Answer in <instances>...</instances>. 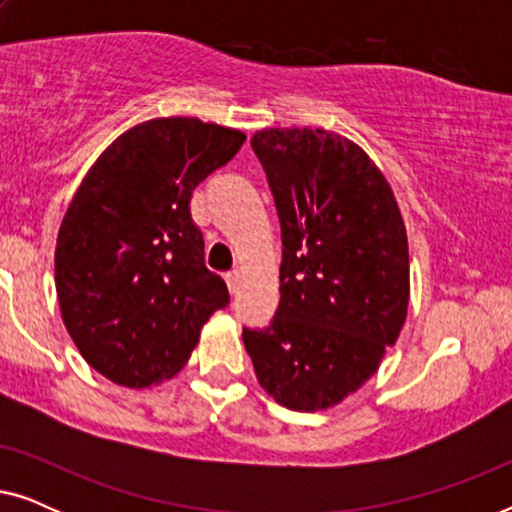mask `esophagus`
Here are the masks:
<instances>
[{"mask_svg":"<svg viewBox=\"0 0 512 512\" xmlns=\"http://www.w3.org/2000/svg\"><path fill=\"white\" fill-rule=\"evenodd\" d=\"M226 284H228V291L235 296V293L240 291V284H242V275H240V272H237V270L228 272V275H226Z\"/></svg>","mask_w":512,"mask_h":512,"instance_id":"34e87169","label":"esophagus"}]
</instances>
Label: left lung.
Returning a JSON list of instances; mask_svg holds the SVG:
<instances>
[{"label": "left lung", "instance_id": "1", "mask_svg": "<svg viewBox=\"0 0 512 512\" xmlns=\"http://www.w3.org/2000/svg\"><path fill=\"white\" fill-rule=\"evenodd\" d=\"M282 226L279 307L244 328L261 387L291 410L354 394L401 333L410 296L408 237L368 153L321 128L251 137Z\"/></svg>", "mask_w": 512, "mask_h": 512}]
</instances>
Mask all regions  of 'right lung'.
<instances>
[{"instance_id":"right-lung-1","label":"right lung","mask_w":512,"mask_h":512,"mask_svg":"<svg viewBox=\"0 0 512 512\" xmlns=\"http://www.w3.org/2000/svg\"><path fill=\"white\" fill-rule=\"evenodd\" d=\"M244 139L198 118H153L118 137L81 181L58 233L55 289L74 345L111 382L170 380L205 321L230 303L188 205Z\"/></svg>"}]
</instances>
